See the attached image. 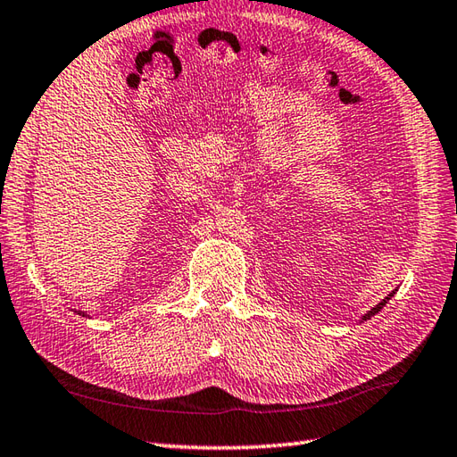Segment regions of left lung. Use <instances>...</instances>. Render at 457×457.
I'll list each match as a JSON object with an SVG mask.
<instances>
[{"label": "left lung", "instance_id": "1", "mask_svg": "<svg viewBox=\"0 0 457 457\" xmlns=\"http://www.w3.org/2000/svg\"><path fill=\"white\" fill-rule=\"evenodd\" d=\"M394 292H395V290H392V292H390V295H388V296H386V298L382 300V303H378V304H376L374 308H370V310H368V312H366V314L362 316V322H364V320H370V318H372V316H376L378 312H380V310H382V308H384L386 304H388V300H390V298L394 296Z\"/></svg>", "mask_w": 457, "mask_h": 457}]
</instances>
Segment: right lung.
I'll use <instances>...</instances> for the list:
<instances>
[{"mask_svg": "<svg viewBox=\"0 0 457 457\" xmlns=\"http://www.w3.org/2000/svg\"><path fill=\"white\" fill-rule=\"evenodd\" d=\"M77 314H79V316H87L85 312H81V310H79V312H77Z\"/></svg>", "mask_w": 457, "mask_h": 457, "instance_id": "right-lung-1", "label": "right lung"}]
</instances>
